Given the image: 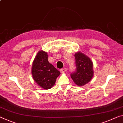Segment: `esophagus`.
<instances>
[{
    "label": "esophagus",
    "mask_w": 123,
    "mask_h": 123,
    "mask_svg": "<svg viewBox=\"0 0 123 123\" xmlns=\"http://www.w3.org/2000/svg\"><path fill=\"white\" fill-rule=\"evenodd\" d=\"M67 70H68L67 68H63V69H60V72H61L62 73H64L67 72Z\"/></svg>",
    "instance_id": "34e87169"
}]
</instances>
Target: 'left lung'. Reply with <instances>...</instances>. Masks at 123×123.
<instances>
[{
    "mask_svg": "<svg viewBox=\"0 0 123 123\" xmlns=\"http://www.w3.org/2000/svg\"><path fill=\"white\" fill-rule=\"evenodd\" d=\"M76 70L71 74L74 82L79 86H82L91 80L93 76V63L90 58L81 52L75 54Z\"/></svg>",
    "mask_w": 123,
    "mask_h": 123,
    "instance_id": "8db88e82",
    "label": "left lung"
}]
</instances>
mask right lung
<instances>
[{"label": "right lung", "mask_w": 123, "mask_h": 123, "mask_svg": "<svg viewBox=\"0 0 123 123\" xmlns=\"http://www.w3.org/2000/svg\"><path fill=\"white\" fill-rule=\"evenodd\" d=\"M31 73L34 81L45 90L52 88L60 74V71L49 63L48 54L42 50L38 52L33 60Z\"/></svg>", "instance_id": "obj_1"}]
</instances>
